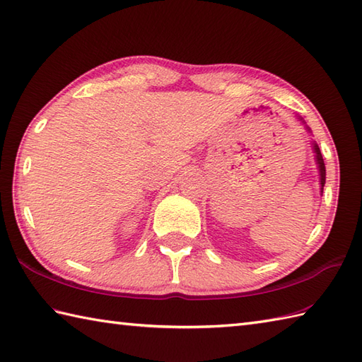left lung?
I'll return each instance as SVG.
<instances>
[{
	"label": "left lung",
	"mask_w": 362,
	"mask_h": 362,
	"mask_svg": "<svg viewBox=\"0 0 362 362\" xmlns=\"http://www.w3.org/2000/svg\"><path fill=\"white\" fill-rule=\"evenodd\" d=\"M300 121H303L302 118H298ZM310 130V127H306ZM313 151H314V153H316V163H317V168H319V173H320V189H322V193H324V185H325V163H324V158H322V153H320V149H319V146L316 144V141L313 143Z\"/></svg>",
	"instance_id": "left-lung-1"
}]
</instances>
